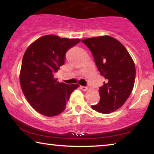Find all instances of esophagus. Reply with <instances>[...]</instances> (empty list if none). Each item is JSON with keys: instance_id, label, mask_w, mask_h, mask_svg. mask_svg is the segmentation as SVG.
<instances>
[{"instance_id": "obj_1", "label": "esophagus", "mask_w": 154, "mask_h": 154, "mask_svg": "<svg viewBox=\"0 0 154 154\" xmlns=\"http://www.w3.org/2000/svg\"><path fill=\"white\" fill-rule=\"evenodd\" d=\"M80 88L83 90V91H86L88 90V88L85 87V86H80Z\"/></svg>"}]
</instances>
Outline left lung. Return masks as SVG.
I'll use <instances>...</instances> for the list:
<instances>
[{"label":"left lung","mask_w":154,"mask_h":154,"mask_svg":"<svg viewBox=\"0 0 154 154\" xmlns=\"http://www.w3.org/2000/svg\"><path fill=\"white\" fill-rule=\"evenodd\" d=\"M91 51L100 74L105 78L100 88V100L92 109L110 113L123 106L131 94L135 81L134 63L129 52L114 38L104 35L82 40Z\"/></svg>","instance_id":"obj_1"}]
</instances>
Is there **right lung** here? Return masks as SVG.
<instances>
[{
	"label": "right lung",
	"mask_w": 154,
	"mask_h": 154,
	"mask_svg": "<svg viewBox=\"0 0 154 154\" xmlns=\"http://www.w3.org/2000/svg\"><path fill=\"white\" fill-rule=\"evenodd\" d=\"M80 41L46 35L25 52L20 75L21 88L31 106L41 114L52 117L62 113L71 94L79 86L60 83L54 74L64 64L66 52Z\"/></svg>",
	"instance_id": "obj_1"
}]
</instances>
